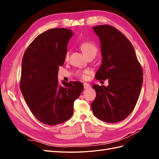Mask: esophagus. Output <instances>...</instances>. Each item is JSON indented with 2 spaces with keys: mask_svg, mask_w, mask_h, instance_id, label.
I'll use <instances>...</instances> for the list:
<instances>
[{
  "mask_svg": "<svg viewBox=\"0 0 159 159\" xmlns=\"http://www.w3.org/2000/svg\"><path fill=\"white\" fill-rule=\"evenodd\" d=\"M84 87L85 89H89L91 88V85L88 83H84Z\"/></svg>",
  "mask_w": 159,
  "mask_h": 159,
  "instance_id": "obj_1",
  "label": "esophagus"
}]
</instances>
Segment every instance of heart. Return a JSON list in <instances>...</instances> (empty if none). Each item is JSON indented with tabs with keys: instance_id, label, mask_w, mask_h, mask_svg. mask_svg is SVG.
<instances>
[{
	"instance_id": "obj_1",
	"label": "heart",
	"mask_w": 159,
	"mask_h": 159,
	"mask_svg": "<svg viewBox=\"0 0 159 159\" xmlns=\"http://www.w3.org/2000/svg\"><path fill=\"white\" fill-rule=\"evenodd\" d=\"M80 48L85 56L90 54H96L98 52L97 46H96L93 43L90 42H85L82 43L80 46ZM68 57H69V54L68 53H67L66 55V59L68 60ZM80 75L83 78H85V75L84 74H80Z\"/></svg>"
}]
</instances>
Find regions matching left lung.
I'll return each mask as SVG.
<instances>
[{
	"label": "left lung",
	"mask_w": 159,
	"mask_h": 159,
	"mask_svg": "<svg viewBox=\"0 0 159 159\" xmlns=\"http://www.w3.org/2000/svg\"><path fill=\"white\" fill-rule=\"evenodd\" d=\"M99 38L102 62L96 72L98 80H108L107 86L94 84L96 97L93 113L107 123H117L131 114L143 85V70L132 44L123 34L109 25L93 27Z\"/></svg>",
	"instance_id": "8db88e82"
}]
</instances>
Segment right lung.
I'll return each instance as SVG.
<instances>
[{"mask_svg": "<svg viewBox=\"0 0 159 159\" xmlns=\"http://www.w3.org/2000/svg\"><path fill=\"white\" fill-rule=\"evenodd\" d=\"M74 33L52 28L38 35L28 47L22 61L20 90L32 113L43 123L56 125L71 118L74 103L84 89L80 81L57 80L59 66L66 59Z\"/></svg>", "mask_w": 159, "mask_h": 159, "instance_id": "obj_1", "label": "right lung"}]
</instances>
